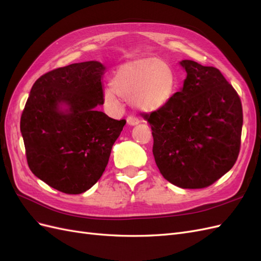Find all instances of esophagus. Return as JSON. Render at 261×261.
I'll use <instances>...</instances> for the list:
<instances>
[{
    "label": "esophagus",
    "mask_w": 261,
    "mask_h": 261,
    "mask_svg": "<svg viewBox=\"0 0 261 261\" xmlns=\"http://www.w3.org/2000/svg\"><path fill=\"white\" fill-rule=\"evenodd\" d=\"M126 122L129 126H135L139 124V119L137 117H134V116H128L127 119H126Z\"/></svg>",
    "instance_id": "obj_1"
}]
</instances>
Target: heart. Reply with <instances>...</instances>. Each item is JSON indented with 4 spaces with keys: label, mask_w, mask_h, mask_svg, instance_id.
Returning <instances> with one entry per match:
<instances>
[{
    "label": "heart",
    "mask_w": 261,
    "mask_h": 261,
    "mask_svg": "<svg viewBox=\"0 0 261 261\" xmlns=\"http://www.w3.org/2000/svg\"><path fill=\"white\" fill-rule=\"evenodd\" d=\"M178 81L171 66L152 57L130 60L119 66L104 90V98L116 104L118 95L129 98L143 112L159 111L172 100Z\"/></svg>",
    "instance_id": "b5f03b06"
}]
</instances>
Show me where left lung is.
<instances>
[{
	"instance_id": "1",
	"label": "left lung",
	"mask_w": 261,
	"mask_h": 261,
	"mask_svg": "<svg viewBox=\"0 0 261 261\" xmlns=\"http://www.w3.org/2000/svg\"><path fill=\"white\" fill-rule=\"evenodd\" d=\"M187 76L165 108L145 115L152 153L163 177L182 189L212 185L236 163L242 102L218 69L181 60Z\"/></svg>"
}]
</instances>
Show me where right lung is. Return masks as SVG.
Wrapping results in <instances>:
<instances>
[{"label":"right lung","instance_id":"add662e5","mask_svg":"<svg viewBox=\"0 0 261 261\" xmlns=\"http://www.w3.org/2000/svg\"><path fill=\"white\" fill-rule=\"evenodd\" d=\"M107 67L84 61L34 83L20 117L28 167L60 192L80 194L101 178L125 119L100 112Z\"/></svg>","mask_w":261,"mask_h":261}]
</instances>
